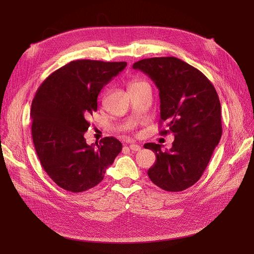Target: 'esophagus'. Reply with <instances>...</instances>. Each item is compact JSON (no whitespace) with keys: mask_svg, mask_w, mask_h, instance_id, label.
<instances>
[{"mask_svg":"<svg viewBox=\"0 0 254 254\" xmlns=\"http://www.w3.org/2000/svg\"><path fill=\"white\" fill-rule=\"evenodd\" d=\"M128 147L131 151H140L141 150V146L138 144H130Z\"/></svg>","mask_w":254,"mask_h":254,"instance_id":"1","label":"esophagus"}]
</instances>
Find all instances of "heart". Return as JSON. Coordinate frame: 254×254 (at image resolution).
Returning <instances> with one entry per match:
<instances>
[{"label": "heart", "instance_id": "obj_1", "mask_svg": "<svg viewBox=\"0 0 254 254\" xmlns=\"http://www.w3.org/2000/svg\"><path fill=\"white\" fill-rule=\"evenodd\" d=\"M143 85H147V83H146L145 81H142V80L134 79V80H131V81L129 82V90L138 88V87H141Z\"/></svg>", "mask_w": 254, "mask_h": 254}]
</instances>
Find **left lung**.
<instances>
[{"label": "left lung", "instance_id": "8db88e82", "mask_svg": "<svg viewBox=\"0 0 254 254\" xmlns=\"http://www.w3.org/2000/svg\"><path fill=\"white\" fill-rule=\"evenodd\" d=\"M132 68L148 75L159 90L161 125L167 122L175 140L170 150L147 143L156 161L148 170L150 180L167 191H182L206 170L222 134L221 107L216 89L194 66L174 57L141 60Z\"/></svg>", "mask_w": 254, "mask_h": 254}]
</instances>
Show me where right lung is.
I'll return each mask as SVG.
<instances>
[{
	"label": "right lung",
	"mask_w": 254,
	"mask_h": 254,
	"mask_svg": "<svg viewBox=\"0 0 254 254\" xmlns=\"http://www.w3.org/2000/svg\"><path fill=\"white\" fill-rule=\"evenodd\" d=\"M126 66V62L73 61L38 88L31 108L33 142L44 171L60 188L71 192L95 188L122 151L116 138L88 145L84 132L101 89Z\"/></svg>",
	"instance_id": "right-lung-1"
}]
</instances>
